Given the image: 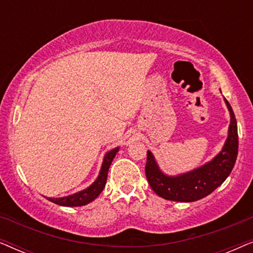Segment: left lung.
<instances>
[{
  "label": "left lung",
  "mask_w": 253,
  "mask_h": 253,
  "mask_svg": "<svg viewBox=\"0 0 253 253\" xmlns=\"http://www.w3.org/2000/svg\"><path fill=\"white\" fill-rule=\"evenodd\" d=\"M230 112V126L228 139L223 150L213 159L196 170L176 177L162 174L153 155L147 152L145 174L151 188L158 196L172 202L190 203L209 196L224 182L233 170L238 152L237 123L234 112L227 99H224Z\"/></svg>",
  "instance_id": "8db88e82"
}]
</instances>
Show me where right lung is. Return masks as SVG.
Returning a JSON list of instances; mask_svg holds the SVG:
<instances>
[{
  "mask_svg": "<svg viewBox=\"0 0 253 253\" xmlns=\"http://www.w3.org/2000/svg\"><path fill=\"white\" fill-rule=\"evenodd\" d=\"M117 152H119V147L114 148L108 153L106 154L105 159H103V164L100 170L99 177L96 178V181L93 183L91 186H88L87 189L83 190L81 192L75 193V195L63 197V198H47L49 202H53L55 204H58L61 206H71V207H77L83 206L86 204L91 203L92 200H94L98 197L101 191L105 188L106 182H107V174H108V169L112 164L113 159L115 158Z\"/></svg>",
  "mask_w": 253,
  "mask_h": 253,
  "instance_id": "obj_1",
  "label": "right lung"
}]
</instances>
